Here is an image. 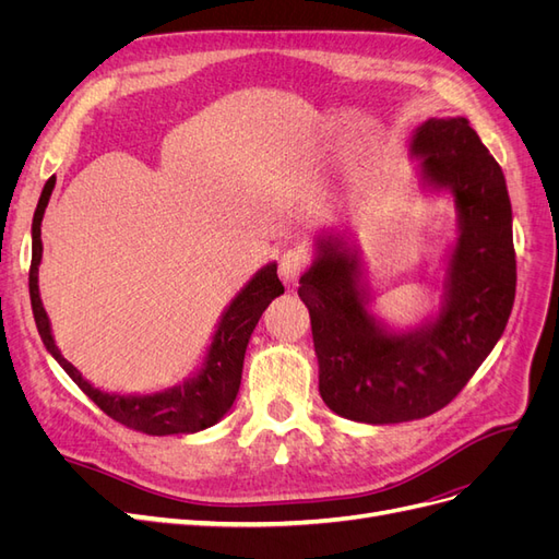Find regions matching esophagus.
Listing matches in <instances>:
<instances>
[{
  "instance_id": "obj_1",
  "label": "esophagus",
  "mask_w": 559,
  "mask_h": 559,
  "mask_svg": "<svg viewBox=\"0 0 559 559\" xmlns=\"http://www.w3.org/2000/svg\"><path fill=\"white\" fill-rule=\"evenodd\" d=\"M308 257L300 249H289L282 253L280 259V277L284 284H296L298 277L306 273Z\"/></svg>"
}]
</instances>
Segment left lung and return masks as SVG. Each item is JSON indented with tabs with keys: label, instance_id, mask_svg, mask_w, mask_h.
<instances>
[{
	"label": "left lung",
	"instance_id": "obj_1",
	"mask_svg": "<svg viewBox=\"0 0 559 559\" xmlns=\"http://www.w3.org/2000/svg\"><path fill=\"white\" fill-rule=\"evenodd\" d=\"M408 154L421 191L450 193L456 214L431 312L411 326L382 319L361 249L343 226L317 235L298 286L310 310L319 394L335 415L364 425L445 408L499 343L515 300L509 189L468 118H427L411 130Z\"/></svg>",
	"mask_w": 559,
	"mask_h": 559
}]
</instances>
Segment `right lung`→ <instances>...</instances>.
Instances as JSON below:
<instances>
[{"label":"right lung","instance_id":"right-lung-1","mask_svg":"<svg viewBox=\"0 0 559 559\" xmlns=\"http://www.w3.org/2000/svg\"><path fill=\"white\" fill-rule=\"evenodd\" d=\"M53 186L56 179L46 181L39 205L35 210V218H32L29 300L44 347L99 411H105L111 419L121 421V425L134 431H142L148 436H173L198 433L202 429L214 427L216 421L233 408V401L240 392L245 352L253 329H257L259 319L270 302L284 294V286L277 277V263H265L261 270L253 273V277L242 286V289L235 294V298L228 302L226 310L216 321L212 341L205 349V357H202L198 368L183 382L151 394L103 392V389L93 386L83 378L81 370L60 354L39 294V265L44 251L41 222L50 193H53Z\"/></svg>","mask_w":559,"mask_h":559}]
</instances>
